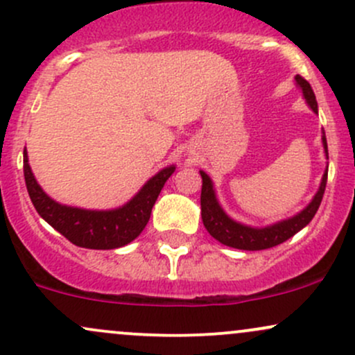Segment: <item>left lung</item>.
<instances>
[{
  "mask_svg": "<svg viewBox=\"0 0 355 355\" xmlns=\"http://www.w3.org/2000/svg\"><path fill=\"white\" fill-rule=\"evenodd\" d=\"M295 85L297 88L302 92V96L305 103L309 105V108H311L315 115H319V107H317L315 95H313V89L311 85H309V81L304 80L300 75H295ZM322 146H324L325 158L329 160L327 140H325L324 130H322ZM327 170L329 162L324 170V175H322L319 190L315 191L312 200L309 202L299 214L292 215V217L288 218L279 220V222L270 223V225L266 227H252L232 218L230 215L223 210V207L220 205L217 191H215V185L214 182H211V178L203 172V170H200V205L203 225H205L207 232H209L211 237L218 240L220 243L232 248H239V250H266V248L279 245V243L285 242V240L294 237L297 232L302 230L305 225H309V222L313 218V215L317 214L322 197H324L325 185H327Z\"/></svg>",
  "mask_w": 355,
  "mask_h": 355,
  "instance_id": "1",
  "label": "left lung"
}]
</instances>
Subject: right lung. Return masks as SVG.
<instances>
[{
    "mask_svg": "<svg viewBox=\"0 0 355 355\" xmlns=\"http://www.w3.org/2000/svg\"><path fill=\"white\" fill-rule=\"evenodd\" d=\"M175 168H177L175 165H168L155 173L121 207L110 210H89L53 200L36 182L28 162L26 148L23 152L24 182L40 217L71 243L83 248H95V250H112V248L123 247L141 234L148 223L158 195Z\"/></svg>",
    "mask_w": 355,
    "mask_h": 355,
    "instance_id": "obj_1",
    "label": "right lung"
}]
</instances>
